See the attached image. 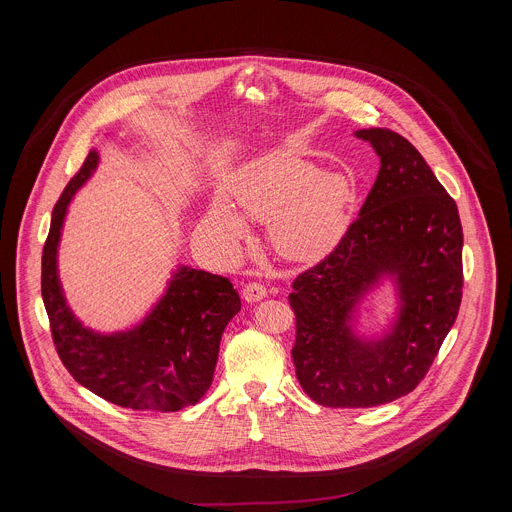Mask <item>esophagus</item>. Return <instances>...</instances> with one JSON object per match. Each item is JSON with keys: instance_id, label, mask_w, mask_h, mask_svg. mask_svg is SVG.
Instances as JSON below:
<instances>
[{"instance_id": "obj_1", "label": "esophagus", "mask_w": 512, "mask_h": 512, "mask_svg": "<svg viewBox=\"0 0 512 512\" xmlns=\"http://www.w3.org/2000/svg\"><path fill=\"white\" fill-rule=\"evenodd\" d=\"M267 296V289L263 283H257V281H249L245 287H243V298L247 302H259Z\"/></svg>"}]
</instances>
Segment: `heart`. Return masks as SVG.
Instances as JSON below:
<instances>
[{
  "mask_svg": "<svg viewBox=\"0 0 512 512\" xmlns=\"http://www.w3.org/2000/svg\"><path fill=\"white\" fill-rule=\"evenodd\" d=\"M233 204L267 221L273 249L291 261H318L344 237L356 202V184L344 172H324L302 156H271L251 164L233 184ZM206 237L235 253L247 237L241 214L214 198L204 216Z\"/></svg>",
  "mask_w": 512,
  "mask_h": 512,
  "instance_id": "heart-1",
  "label": "heart"
}]
</instances>
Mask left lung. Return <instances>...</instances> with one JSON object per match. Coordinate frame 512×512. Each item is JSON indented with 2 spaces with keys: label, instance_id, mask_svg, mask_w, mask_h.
I'll list each match as a JSON object with an SVG mask.
<instances>
[{
  "label": "left lung",
  "instance_id": "left-lung-1",
  "mask_svg": "<svg viewBox=\"0 0 512 512\" xmlns=\"http://www.w3.org/2000/svg\"><path fill=\"white\" fill-rule=\"evenodd\" d=\"M381 158L379 176L342 241L291 287V358L306 395L360 409L411 393L427 375L462 302V223L454 198L423 156L387 127L358 129ZM383 274L402 308L381 341H360L347 322Z\"/></svg>",
  "mask_w": 512,
  "mask_h": 512
}]
</instances>
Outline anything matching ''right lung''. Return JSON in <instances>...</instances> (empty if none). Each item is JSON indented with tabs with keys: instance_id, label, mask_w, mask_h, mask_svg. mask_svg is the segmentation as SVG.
Listing matches in <instances>:
<instances>
[{
	"instance_id": "add662e5",
	"label": "right lung",
	"mask_w": 512,
	"mask_h": 512,
	"mask_svg": "<svg viewBox=\"0 0 512 512\" xmlns=\"http://www.w3.org/2000/svg\"><path fill=\"white\" fill-rule=\"evenodd\" d=\"M99 154L89 152L52 210L42 251V300L52 342L64 369L101 399L135 411H180L208 391L221 336L241 310V298L223 275L180 267L164 298L139 326L97 334L68 310L56 271V251L68 202L91 178Z\"/></svg>"
}]
</instances>
